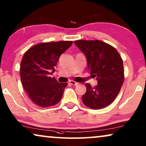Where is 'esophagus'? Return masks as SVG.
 Segmentation results:
<instances>
[{
    "mask_svg": "<svg viewBox=\"0 0 146 146\" xmlns=\"http://www.w3.org/2000/svg\"><path fill=\"white\" fill-rule=\"evenodd\" d=\"M69 83L70 84H72V85H77V84H78V83L74 81V80H70L69 81Z\"/></svg>",
    "mask_w": 146,
    "mask_h": 146,
    "instance_id": "esophagus-1",
    "label": "esophagus"
}]
</instances>
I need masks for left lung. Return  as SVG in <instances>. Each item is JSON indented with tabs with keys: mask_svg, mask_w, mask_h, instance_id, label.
I'll list each match as a JSON object with an SVG mask.
<instances>
[{
	"mask_svg": "<svg viewBox=\"0 0 146 146\" xmlns=\"http://www.w3.org/2000/svg\"><path fill=\"white\" fill-rule=\"evenodd\" d=\"M74 44L86 56L88 68L98 84H86V92L82 96L85 106L100 110L109 106L118 94L124 81L123 60L117 50L101 40H79Z\"/></svg>",
	"mask_w": 146,
	"mask_h": 146,
	"instance_id": "obj_1",
	"label": "left lung"
}]
</instances>
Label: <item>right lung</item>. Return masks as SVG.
<instances>
[{
  "label": "right lung",
  "instance_id": "1",
  "mask_svg": "<svg viewBox=\"0 0 146 146\" xmlns=\"http://www.w3.org/2000/svg\"><path fill=\"white\" fill-rule=\"evenodd\" d=\"M72 41L38 44L24 54L21 65L23 88L35 104L46 108L60 101L67 83H59L50 75L55 71L60 55L72 44Z\"/></svg>",
  "mask_w": 146,
  "mask_h": 146
}]
</instances>
